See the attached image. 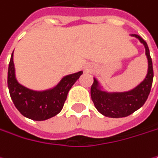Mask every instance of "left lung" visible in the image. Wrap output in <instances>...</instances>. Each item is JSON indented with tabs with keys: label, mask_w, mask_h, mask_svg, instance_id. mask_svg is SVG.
<instances>
[{
	"label": "left lung",
	"mask_w": 158,
	"mask_h": 158,
	"mask_svg": "<svg viewBox=\"0 0 158 158\" xmlns=\"http://www.w3.org/2000/svg\"><path fill=\"white\" fill-rule=\"evenodd\" d=\"M131 36L138 38L145 48V54L148 60V72L143 81L136 88L123 93H109L101 90L99 82L94 77L91 97L96 110L106 117L122 118L132 114L144 105L152 88L154 70L148 45L138 35H132Z\"/></svg>",
	"instance_id": "obj_1"
}]
</instances>
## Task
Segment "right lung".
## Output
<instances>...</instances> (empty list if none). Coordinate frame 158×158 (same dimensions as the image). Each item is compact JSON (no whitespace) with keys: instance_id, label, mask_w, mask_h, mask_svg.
Returning a JSON list of instances; mask_svg holds the SVG:
<instances>
[{"instance_id":"1","label":"right lung","mask_w":158,"mask_h":158,"mask_svg":"<svg viewBox=\"0 0 158 158\" xmlns=\"http://www.w3.org/2000/svg\"><path fill=\"white\" fill-rule=\"evenodd\" d=\"M82 73V71H80L64 77L52 89L33 91L21 85L17 81L12 53L7 77L10 96L18 110L23 116L35 121H44L57 115L62 110L69 90Z\"/></svg>"}]
</instances>
